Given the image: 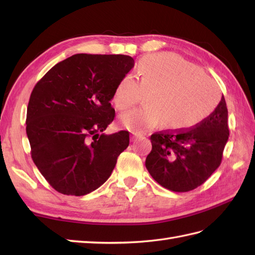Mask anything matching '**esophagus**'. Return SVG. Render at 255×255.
I'll return each mask as SVG.
<instances>
[{
  "mask_svg": "<svg viewBox=\"0 0 255 255\" xmlns=\"http://www.w3.org/2000/svg\"><path fill=\"white\" fill-rule=\"evenodd\" d=\"M140 138H141V136H138V134H134V133L131 134V141H137V140H139Z\"/></svg>",
  "mask_w": 255,
  "mask_h": 255,
  "instance_id": "obj_1",
  "label": "esophagus"
}]
</instances>
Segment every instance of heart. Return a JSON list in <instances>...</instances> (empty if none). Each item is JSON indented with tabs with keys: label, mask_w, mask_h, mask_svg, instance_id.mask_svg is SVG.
Instances as JSON below:
<instances>
[{
	"label": "heart",
	"mask_w": 255,
	"mask_h": 255,
	"mask_svg": "<svg viewBox=\"0 0 255 255\" xmlns=\"http://www.w3.org/2000/svg\"><path fill=\"white\" fill-rule=\"evenodd\" d=\"M138 81L128 74L114 91L118 110L133 106L141 97L148 106L124 113L122 126L143 133L162 122L164 127L187 129L210 115L220 100L217 84L193 64L170 53L145 57L137 70Z\"/></svg>",
	"instance_id": "1"
}]
</instances>
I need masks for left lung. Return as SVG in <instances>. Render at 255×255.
<instances>
[{
  "instance_id": "obj_1",
  "label": "left lung",
  "mask_w": 255,
  "mask_h": 255,
  "mask_svg": "<svg viewBox=\"0 0 255 255\" xmlns=\"http://www.w3.org/2000/svg\"><path fill=\"white\" fill-rule=\"evenodd\" d=\"M229 138L225 97L195 127L151 134L152 150L145 159L150 175L173 192L198 187L218 169Z\"/></svg>"
}]
</instances>
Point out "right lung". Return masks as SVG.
<instances>
[{"mask_svg": "<svg viewBox=\"0 0 255 255\" xmlns=\"http://www.w3.org/2000/svg\"><path fill=\"white\" fill-rule=\"evenodd\" d=\"M133 66L129 56L78 53L35 85L26 133L32 161L57 192L83 196L111 176L129 132H101L115 117L114 91Z\"/></svg>", "mask_w": 255, "mask_h": 255, "instance_id": "1", "label": "right lung"}]
</instances>
